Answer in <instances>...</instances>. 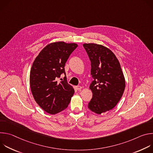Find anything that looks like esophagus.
<instances>
[{
	"mask_svg": "<svg viewBox=\"0 0 153 153\" xmlns=\"http://www.w3.org/2000/svg\"><path fill=\"white\" fill-rule=\"evenodd\" d=\"M82 88V87L81 86H76V89H77V90H79V91L81 90Z\"/></svg>",
	"mask_w": 153,
	"mask_h": 153,
	"instance_id": "1",
	"label": "esophagus"
}]
</instances>
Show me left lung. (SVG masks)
Returning a JSON list of instances; mask_svg holds the SVG:
<instances>
[{
	"instance_id": "8db88e82",
	"label": "left lung",
	"mask_w": 153,
	"mask_h": 153,
	"mask_svg": "<svg viewBox=\"0 0 153 153\" xmlns=\"http://www.w3.org/2000/svg\"><path fill=\"white\" fill-rule=\"evenodd\" d=\"M83 46L91 61L94 79L90 85L93 97L88 108L100 114L112 110L119 102L125 88V77L112 51L96 43H84Z\"/></svg>"
}]
</instances>
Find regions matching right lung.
Returning a JSON list of instances; mask_svg holds the SVG:
<instances>
[{"label":"right lung","instance_id":"add662e5","mask_svg":"<svg viewBox=\"0 0 153 153\" xmlns=\"http://www.w3.org/2000/svg\"><path fill=\"white\" fill-rule=\"evenodd\" d=\"M74 43H51L36 57L30 71V82L32 94L37 103L45 112L55 114L66 109L74 93L67 77L57 82L64 73L65 65L77 47Z\"/></svg>","mask_w":153,"mask_h":153}]
</instances>
